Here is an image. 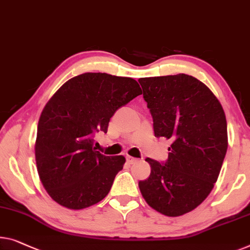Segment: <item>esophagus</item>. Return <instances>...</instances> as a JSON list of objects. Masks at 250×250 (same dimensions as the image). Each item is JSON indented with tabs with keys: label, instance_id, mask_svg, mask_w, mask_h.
Returning <instances> with one entry per match:
<instances>
[{
	"label": "esophagus",
	"instance_id": "esophagus-1",
	"mask_svg": "<svg viewBox=\"0 0 250 250\" xmlns=\"http://www.w3.org/2000/svg\"><path fill=\"white\" fill-rule=\"evenodd\" d=\"M126 162L129 164H135L136 162H138V159L135 157H131V156H126Z\"/></svg>",
	"mask_w": 250,
	"mask_h": 250
}]
</instances>
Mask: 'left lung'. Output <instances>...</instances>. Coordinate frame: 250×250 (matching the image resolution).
Instances as JSON below:
<instances>
[{"label":"left lung","mask_w":250,"mask_h":250,"mask_svg":"<svg viewBox=\"0 0 250 250\" xmlns=\"http://www.w3.org/2000/svg\"><path fill=\"white\" fill-rule=\"evenodd\" d=\"M139 83L152 117L155 137L172 140L168 158L139 182L141 194L156 211L178 217L194 210L213 188L227 148V120L219 100L197 78L145 77Z\"/></svg>","instance_id":"left-lung-1"}]
</instances>
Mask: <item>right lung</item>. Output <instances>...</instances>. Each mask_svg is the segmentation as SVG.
<instances>
[{
  "label": "right lung",
  "mask_w": 250,
  "mask_h": 250,
  "mask_svg": "<svg viewBox=\"0 0 250 250\" xmlns=\"http://www.w3.org/2000/svg\"><path fill=\"white\" fill-rule=\"evenodd\" d=\"M136 80L106 73L70 78L43 107L35 146L40 181L51 199L80 210L100 202L124 168V156L98 151L94 136L107 131L115 111L140 95Z\"/></svg>",
  "instance_id": "right-lung-1"
}]
</instances>
